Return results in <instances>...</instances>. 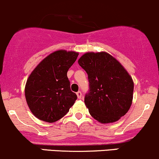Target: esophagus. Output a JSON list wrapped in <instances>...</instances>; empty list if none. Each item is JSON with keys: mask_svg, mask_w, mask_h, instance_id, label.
Segmentation results:
<instances>
[{"mask_svg": "<svg viewBox=\"0 0 159 159\" xmlns=\"http://www.w3.org/2000/svg\"><path fill=\"white\" fill-rule=\"evenodd\" d=\"M76 96H77L78 99H81L82 98V93L80 91H78L77 93H76Z\"/></svg>", "mask_w": 159, "mask_h": 159, "instance_id": "esophagus-1", "label": "esophagus"}]
</instances>
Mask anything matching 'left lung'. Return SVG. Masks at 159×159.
Segmentation results:
<instances>
[{"label": "left lung", "instance_id": "8db88e82", "mask_svg": "<svg viewBox=\"0 0 159 159\" xmlns=\"http://www.w3.org/2000/svg\"><path fill=\"white\" fill-rule=\"evenodd\" d=\"M78 63L88 74L89 91L84 102L89 114L102 124L125 116L132 102L134 83L124 66L106 52H88Z\"/></svg>", "mask_w": 159, "mask_h": 159}]
</instances>
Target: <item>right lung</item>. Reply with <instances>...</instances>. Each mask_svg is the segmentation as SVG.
Segmentation results:
<instances>
[{
    "instance_id": "add662e5",
    "label": "right lung",
    "mask_w": 159,
    "mask_h": 159,
    "mask_svg": "<svg viewBox=\"0 0 159 159\" xmlns=\"http://www.w3.org/2000/svg\"><path fill=\"white\" fill-rule=\"evenodd\" d=\"M79 53L59 50L43 59L25 85L28 107L40 120L54 122L66 115L77 99L70 89L67 71Z\"/></svg>"
}]
</instances>
